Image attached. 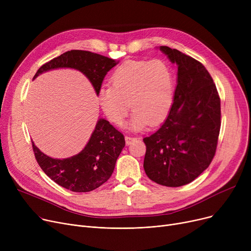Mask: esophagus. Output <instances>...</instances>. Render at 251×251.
<instances>
[{
  "instance_id": "1",
  "label": "esophagus",
  "mask_w": 251,
  "mask_h": 251,
  "mask_svg": "<svg viewBox=\"0 0 251 251\" xmlns=\"http://www.w3.org/2000/svg\"><path fill=\"white\" fill-rule=\"evenodd\" d=\"M136 138L135 137H132V136H126L125 137V140H126V144H127V146H129V144L131 143V142H132L133 140H135Z\"/></svg>"
}]
</instances>
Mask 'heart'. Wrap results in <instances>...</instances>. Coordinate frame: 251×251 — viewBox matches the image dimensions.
<instances>
[{"instance_id":"obj_1","label":"heart","mask_w":251,"mask_h":251,"mask_svg":"<svg viewBox=\"0 0 251 251\" xmlns=\"http://www.w3.org/2000/svg\"><path fill=\"white\" fill-rule=\"evenodd\" d=\"M111 83L100 89L98 98L103 114L116 125L122 124L130 105L134 113L126 126L133 131L159 125L172 108L173 72L161 60L128 61L116 69Z\"/></svg>"}]
</instances>
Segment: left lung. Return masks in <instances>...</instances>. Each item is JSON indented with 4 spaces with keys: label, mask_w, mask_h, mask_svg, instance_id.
Here are the masks:
<instances>
[{
    "label": "left lung",
    "mask_w": 251,
    "mask_h": 251,
    "mask_svg": "<svg viewBox=\"0 0 251 251\" xmlns=\"http://www.w3.org/2000/svg\"><path fill=\"white\" fill-rule=\"evenodd\" d=\"M159 49L177 65V85L165 122L143 138V168L151 181L179 187L199 177L213 160L221 128V100L201 62L175 49Z\"/></svg>",
    "instance_id": "obj_1"
}]
</instances>
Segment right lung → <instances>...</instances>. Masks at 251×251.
<instances>
[{
	"mask_svg": "<svg viewBox=\"0 0 251 251\" xmlns=\"http://www.w3.org/2000/svg\"><path fill=\"white\" fill-rule=\"evenodd\" d=\"M117 64L116 60L95 52L73 50L43 65L33 79L50 70L75 69L88 78L98 96L104 76ZM124 147L123 134L102 118L98 120L84 149L70 157L54 159L41 151L32 141L39 167L60 186L74 192L95 190L107 182L114 172L118 156Z\"/></svg>",
	"mask_w": 251,
	"mask_h": 251,
	"instance_id": "add662e5",
	"label": "right lung"
}]
</instances>
